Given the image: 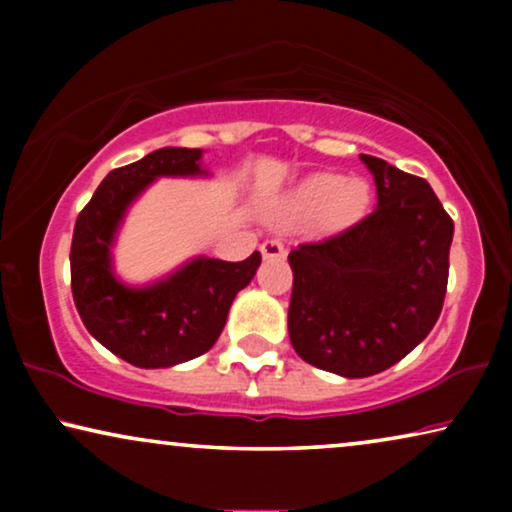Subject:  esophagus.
<instances>
[{
  "instance_id": "esophagus-1",
  "label": "esophagus",
  "mask_w": 512,
  "mask_h": 512,
  "mask_svg": "<svg viewBox=\"0 0 512 512\" xmlns=\"http://www.w3.org/2000/svg\"><path fill=\"white\" fill-rule=\"evenodd\" d=\"M261 254H263V258H284L286 249L279 240H265L261 244Z\"/></svg>"
}]
</instances>
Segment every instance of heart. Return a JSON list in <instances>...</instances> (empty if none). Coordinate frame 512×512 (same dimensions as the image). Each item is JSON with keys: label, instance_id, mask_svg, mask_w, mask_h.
I'll use <instances>...</instances> for the list:
<instances>
[{"label": "heart", "instance_id": "obj_1", "mask_svg": "<svg viewBox=\"0 0 512 512\" xmlns=\"http://www.w3.org/2000/svg\"><path fill=\"white\" fill-rule=\"evenodd\" d=\"M368 205V184L363 179H345L333 172H319L307 177L289 198L293 214H312L321 209L326 223L345 226L359 219Z\"/></svg>", "mask_w": 512, "mask_h": 512}]
</instances>
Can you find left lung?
<instances>
[{"mask_svg": "<svg viewBox=\"0 0 512 512\" xmlns=\"http://www.w3.org/2000/svg\"><path fill=\"white\" fill-rule=\"evenodd\" d=\"M373 214L289 254V338L298 356L342 377H370L408 356L443 310L454 223L429 181L361 156Z\"/></svg>", "mask_w": 512, "mask_h": 512, "instance_id": "obj_1", "label": "left lung"}]
</instances>
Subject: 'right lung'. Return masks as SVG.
I'll return each mask as SVG.
<instances>
[{"mask_svg":"<svg viewBox=\"0 0 512 512\" xmlns=\"http://www.w3.org/2000/svg\"><path fill=\"white\" fill-rule=\"evenodd\" d=\"M202 149L165 146L116 167L74 226L72 293L93 338L137 368H170L205 354L219 340L237 291L254 279L261 254L228 263L193 258L149 286H125L111 270V247L132 200L158 177H200Z\"/></svg>","mask_w":512,"mask_h":512,"instance_id":"1","label":"right lung"}]
</instances>
